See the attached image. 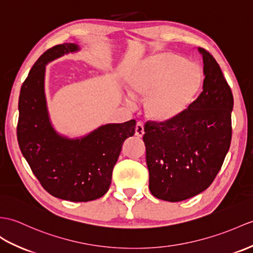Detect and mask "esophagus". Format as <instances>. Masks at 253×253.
Here are the masks:
<instances>
[{"instance_id":"1","label":"esophagus","mask_w":253,"mask_h":253,"mask_svg":"<svg viewBox=\"0 0 253 253\" xmlns=\"http://www.w3.org/2000/svg\"><path fill=\"white\" fill-rule=\"evenodd\" d=\"M134 133H136V136L138 137H142L144 134V126H143V123L141 122H138L137 125H136V131H134Z\"/></svg>"}]
</instances>
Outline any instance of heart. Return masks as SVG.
Listing matches in <instances>:
<instances>
[{"label": "heart", "mask_w": 253, "mask_h": 253, "mask_svg": "<svg viewBox=\"0 0 253 253\" xmlns=\"http://www.w3.org/2000/svg\"><path fill=\"white\" fill-rule=\"evenodd\" d=\"M126 84L134 98H145V113L151 120L172 123L185 115L196 101L203 73L183 56L162 52L131 68Z\"/></svg>", "instance_id": "b5f03b06"}]
</instances>
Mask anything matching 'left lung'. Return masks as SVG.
Returning <instances> with one entry per match:
<instances>
[{"mask_svg":"<svg viewBox=\"0 0 253 253\" xmlns=\"http://www.w3.org/2000/svg\"><path fill=\"white\" fill-rule=\"evenodd\" d=\"M203 55V91L172 123L146 122L143 141L152 195L181 202L202 193L220 171L232 140L231 87L212 55Z\"/></svg>","mask_w":253,"mask_h":253,"instance_id":"8db88e82","label":"left lung"}]
</instances>
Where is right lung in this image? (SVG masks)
<instances>
[{"label": "right lung", "instance_id": "right-lung-1", "mask_svg": "<svg viewBox=\"0 0 253 253\" xmlns=\"http://www.w3.org/2000/svg\"><path fill=\"white\" fill-rule=\"evenodd\" d=\"M78 50L73 43L56 45L34 63L20 89L17 139L32 172L50 195L89 202L108 192L123 143L133 136L136 121L100 126L78 139L60 136L52 128L45 99V66Z\"/></svg>", "mask_w": 253, "mask_h": 253}]
</instances>
